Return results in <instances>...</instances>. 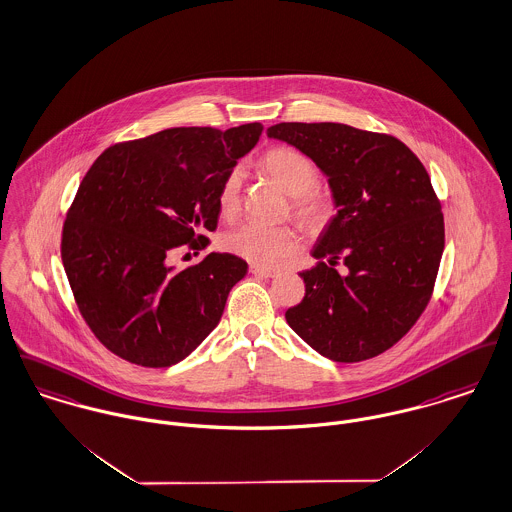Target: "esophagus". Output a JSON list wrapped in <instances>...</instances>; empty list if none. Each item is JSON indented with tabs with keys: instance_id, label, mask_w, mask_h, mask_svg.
<instances>
[{
	"instance_id": "34e87169",
	"label": "esophagus",
	"mask_w": 512,
	"mask_h": 512,
	"mask_svg": "<svg viewBox=\"0 0 512 512\" xmlns=\"http://www.w3.org/2000/svg\"><path fill=\"white\" fill-rule=\"evenodd\" d=\"M250 274H254V276H258V278H274V276L278 274V270H274V268H266V266H256V264H252V266H250Z\"/></svg>"
}]
</instances>
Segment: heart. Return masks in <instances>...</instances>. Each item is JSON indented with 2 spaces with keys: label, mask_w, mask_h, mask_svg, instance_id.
<instances>
[{
  "label": "heart",
  "mask_w": 512,
  "mask_h": 512,
  "mask_svg": "<svg viewBox=\"0 0 512 512\" xmlns=\"http://www.w3.org/2000/svg\"><path fill=\"white\" fill-rule=\"evenodd\" d=\"M262 168L291 195L293 217L311 233H321L332 223L336 205L319 187L321 170L303 152L291 146H274L262 156ZM240 166L231 168L217 191V205L225 219H233L242 197ZM223 248L256 266H270L293 256L299 248V234L289 227H266L242 223L223 236Z\"/></svg>",
  "instance_id": "obj_1"
}]
</instances>
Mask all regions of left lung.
I'll list each match as a JSON object with an SVG mask.
<instances>
[{"label":"left lung","instance_id":"left-lung-1","mask_svg":"<svg viewBox=\"0 0 512 512\" xmlns=\"http://www.w3.org/2000/svg\"><path fill=\"white\" fill-rule=\"evenodd\" d=\"M268 137L307 154L338 207L301 272L305 297L285 319L334 362L397 344L424 313L444 252V215L417 154L399 139L342 123H278ZM342 263L346 275L335 266Z\"/></svg>","mask_w":512,"mask_h":512}]
</instances>
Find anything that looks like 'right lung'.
I'll return each instance as SVG.
<instances>
[{
	"mask_svg": "<svg viewBox=\"0 0 512 512\" xmlns=\"http://www.w3.org/2000/svg\"><path fill=\"white\" fill-rule=\"evenodd\" d=\"M260 123L219 131L174 127L109 146L66 213L60 256L74 301L95 338L142 368H168L219 325L248 264L201 252L219 221L217 191L262 135Z\"/></svg>",
	"mask_w": 512,
	"mask_h": 512,
	"instance_id": "1",
	"label": "right lung"
}]
</instances>
